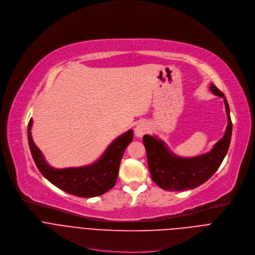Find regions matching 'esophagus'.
<instances>
[{"label": "esophagus", "instance_id": "obj_1", "mask_svg": "<svg viewBox=\"0 0 255 255\" xmlns=\"http://www.w3.org/2000/svg\"><path fill=\"white\" fill-rule=\"evenodd\" d=\"M148 130V128L147 126L144 124V123H141V124H138L135 128H134V133H135V136L137 137H141L143 134H145Z\"/></svg>", "mask_w": 255, "mask_h": 255}]
</instances>
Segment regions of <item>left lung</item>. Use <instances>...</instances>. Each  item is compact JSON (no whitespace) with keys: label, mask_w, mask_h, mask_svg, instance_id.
Listing matches in <instances>:
<instances>
[{"label":"left lung","mask_w":255,"mask_h":255,"mask_svg":"<svg viewBox=\"0 0 255 255\" xmlns=\"http://www.w3.org/2000/svg\"><path fill=\"white\" fill-rule=\"evenodd\" d=\"M210 90L224 99L228 125L223 137L207 154L194 158H182L173 154L158 136L144 134L142 137L151 179L164 190L184 191L202 185L214 175L227 154L232 134L229 106L223 92L212 83Z\"/></svg>","instance_id":"1"}]
</instances>
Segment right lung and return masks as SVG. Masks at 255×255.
I'll return each instance as SVG.
<instances>
[{
	"label": "right lung",
	"mask_w": 255,
	"mask_h": 255,
	"mask_svg": "<svg viewBox=\"0 0 255 255\" xmlns=\"http://www.w3.org/2000/svg\"><path fill=\"white\" fill-rule=\"evenodd\" d=\"M32 124L31 119L28 125L31 154L38 170L50 183L68 194L83 198L100 196L116 185L123 155L133 138L132 129L117 137L95 163L77 168L56 169L48 165L35 144L31 134Z\"/></svg>",
	"instance_id": "obj_1"
}]
</instances>
